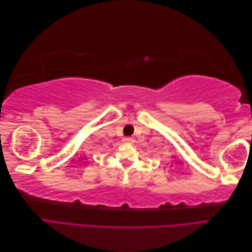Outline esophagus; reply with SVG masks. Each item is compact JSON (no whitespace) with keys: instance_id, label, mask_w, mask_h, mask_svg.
Instances as JSON below:
<instances>
[{"instance_id":"obj_1","label":"esophagus","mask_w":252,"mask_h":252,"mask_svg":"<svg viewBox=\"0 0 252 252\" xmlns=\"http://www.w3.org/2000/svg\"><path fill=\"white\" fill-rule=\"evenodd\" d=\"M123 142L124 143H128V144H131L134 142V139L133 138H130V136H127V138H124L123 139Z\"/></svg>"}]
</instances>
